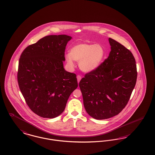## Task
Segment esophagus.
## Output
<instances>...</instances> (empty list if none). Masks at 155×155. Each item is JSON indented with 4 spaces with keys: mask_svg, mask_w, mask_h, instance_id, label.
<instances>
[{
    "mask_svg": "<svg viewBox=\"0 0 155 155\" xmlns=\"http://www.w3.org/2000/svg\"><path fill=\"white\" fill-rule=\"evenodd\" d=\"M77 78L78 82L79 83L80 81V80H81V75H77Z\"/></svg>",
    "mask_w": 155,
    "mask_h": 155,
    "instance_id": "34e87169",
    "label": "esophagus"
}]
</instances>
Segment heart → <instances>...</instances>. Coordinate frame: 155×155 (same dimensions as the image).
Segmentation results:
<instances>
[{"instance_id":"obj_1","label":"heart","mask_w":155,"mask_h":155,"mask_svg":"<svg viewBox=\"0 0 155 155\" xmlns=\"http://www.w3.org/2000/svg\"><path fill=\"white\" fill-rule=\"evenodd\" d=\"M105 50L100 44L80 43L70 49V54L65 55L68 64L73 67L74 61L79 62V67L82 71L90 73L97 69L104 61Z\"/></svg>"}]
</instances>
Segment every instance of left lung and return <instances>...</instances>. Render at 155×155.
Wrapping results in <instances>:
<instances>
[{"instance_id":"left-lung-1","label":"left lung","mask_w":155,"mask_h":155,"mask_svg":"<svg viewBox=\"0 0 155 155\" xmlns=\"http://www.w3.org/2000/svg\"><path fill=\"white\" fill-rule=\"evenodd\" d=\"M109 42L108 57L79 83L87 112L100 120L113 117L123 110L137 82V64L132 53L111 38Z\"/></svg>"}]
</instances>
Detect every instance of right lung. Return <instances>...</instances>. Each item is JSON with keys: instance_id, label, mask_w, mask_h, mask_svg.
<instances>
[{"instance_id": "obj_1", "label": "right lung", "mask_w": 155, "mask_h": 155, "mask_svg": "<svg viewBox=\"0 0 155 155\" xmlns=\"http://www.w3.org/2000/svg\"><path fill=\"white\" fill-rule=\"evenodd\" d=\"M71 38L65 35L44 37L20 55L19 88L30 109L41 117L59 116L78 87L76 74L66 71L63 66L65 47Z\"/></svg>"}]
</instances>
